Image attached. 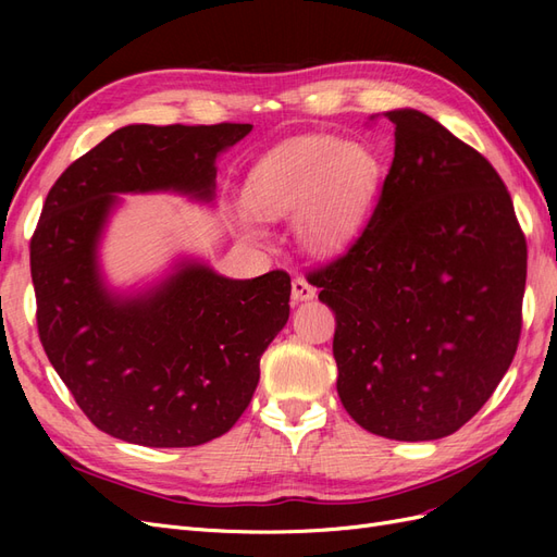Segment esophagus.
<instances>
[{"mask_svg":"<svg viewBox=\"0 0 557 557\" xmlns=\"http://www.w3.org/2000/svg\"><path fill=\"white\" fill-rule=\"evenodd\" d=\"M313 297H315V288L305 276L293 278V301H295V305H299V301H309Z\"/></svg>","mask_w":557,"mask_h":557,"instance_id":"1","label":"esophagus"}]
</instances>
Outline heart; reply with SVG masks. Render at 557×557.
Returning a JSON list of instances; mask_svg holds the SVG:
<instances>
[{"mask_svg":"<svg viewBox=\"0 0 557 557\" xmlns=\"http://www.w3.org/2000/svg\"><path fill=\"white\" fill-rule=\"evenodd\" d=\"M381 183L374 148L332 134L293 139L267 153L244 183V207L258 221L295 215L299 244L327 258L360 237ZM244 237H252L242 225Z\"/></svg>","mask_w":557,"mask_h":557,"instance_id":"heart-1","label":"heart"}]
</instances>
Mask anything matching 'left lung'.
Masks as SVG:
<instances>
[{"instance_id":"8db88e82","label":"left lung","mask_w":557,"mask_h":557,"mask_svg":"<svg viewBox=\"0 0 557 557\" xmlns=\"http://www.w3.org/2000/svg\"><path fill=\"white\" fill-rule=\"evenodd\" d=\"M395 158L346 256L313 272L334 311L336 393L397 442L458 432L507 374L522 325L528 244L499 174L434 117L383 113Z\"/></svg>"}]
</instances>
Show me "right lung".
Instances as JSON below:
<instances>
[{
	"mask_svg": "<svg viewBox=\"0 0 557 557\" xmlns=\"http://www.w3.org/2000/svg\"><path fill=\"white\" fill-rule=\"evenodd\" d=\"M252 125H127L66 166L29 244L39 339L81 411L150 448L225 434L250 404L260 358L290 315V276L227 278L199 260L137 293L111 290L99 242L127 193L213 201L215 158Z\"/></svg>",
	"mask_w": 557,
	"mask_h": 557,
	"instance_id": "right-lung-1",
	"label": "right lung"
}]
</instances>
